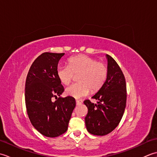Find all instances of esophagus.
Wrapping results in <instances>:
<instances>
[{"label": "esophagus", "mask_w": 157, "mask_h": 157, "mask_svg": "<svg viewBox=\"0 0 157 157\" xmlns=\"http://www.w3.org/2000/svg\"><path fill=\"white\" fill-rule=\"evenodd\" d=\"M82 103V101H78V100H76V105H80Z\"/></svg>", "instance_id": "esophagus-1"}]
</instances>
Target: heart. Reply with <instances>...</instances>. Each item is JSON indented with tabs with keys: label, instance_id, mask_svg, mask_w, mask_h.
Here are the masks:
<instances>
[{
	"label": "heart",
	"instance_id": "1",
	"mask_svg": "<svg viewBox=\"0 0 157 157\" xmlns=\"http://www.w3.org/2000/svg\"><path fill=\"white\" fill-rule=\"evenodd\" d=\"M108 69L104 63L84 55L73 56L68 60V65H59L56 68V76L63 85H69L77 77L78 83L65 90L66 94L75 98H80L101 88L107 78Z\"/></svg>",
	"mask_w": 157,
	"mask_h": 157
}]
</instances>
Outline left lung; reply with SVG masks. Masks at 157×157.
<instances>
[{
  "mask_svg": "<svg viewBox=\"0 0 157 157\" xmlns=\"http://www.w3.org/2000/svg\"><path fill=\"white\" fill-rule=\"evenodd\" d=\"M108 74L105 84L92 98L86 100L88 112L85 117L86 129L91 134L105 136L113 131L121 121L126 106L127 90L124 75L117 63L109 55Z\"/></svg>",
  "mask_w": 157,
  "mask_h": 157,
  "instance_id": "obj_1",
  "label": "left lung"
}]
</instances>
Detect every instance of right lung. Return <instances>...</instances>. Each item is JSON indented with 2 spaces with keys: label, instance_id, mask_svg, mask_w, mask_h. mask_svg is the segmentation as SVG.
I'll use <instances>...</instances> for the list:
<instances>
[{
  "label": "right lung",
  "instance_id": "right-lung-1",
  "mask_svg": "<svg viewBox=\"0 0 157 157\" xmlns=\"http://www.w3.org/2000/svg\"><path fill=\"white\" fill-rule=\"evenodd\" d=\"M65 53L44 52L33 62L25 81V101L32 125L41 134L55 138L67 130L75 106L71 96L62 98L64 88L56 76L59 60ZM57 100L54 102L52 98Z\"/></svg>",
  "mask_w": 157,
  "mask_h": 157
}]
</instances>
